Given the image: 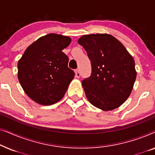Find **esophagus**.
Instances as JSON below:
<instances>
[{"label": "esophagus", "instance_id": "34e87169", "mask_svg": "<svg viewBox=\"0 0 155 155\" xmlns=\"http://www.w3.org/2000/svg\"><path fill=\"white\" fill-rule=\"evenodd\" d=\"M75 77H76V78H80V73L79 70H75Z\"/></svg>", "mask_w": 155, "mask_h": 155}]
</instances>
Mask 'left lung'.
I'll return each instance as SVG.
<instances>
[{"label":"left lung","mask_w":155,"mask_h":155,"mask_svg":"<svg viewBox=\"0 0 155 155\" xmlns=\"http://www.w3.org/2000/svg\"><path fill=\"white\" fill-rule=\"evenodd\" d=\"M78 42L92 65L91 76L82 82L88 101L104 111L119 107L130 95L136 79L133 56L109 34L83 35Z\"/></svg>","instance_id":"8db88e82"}]
</instances>
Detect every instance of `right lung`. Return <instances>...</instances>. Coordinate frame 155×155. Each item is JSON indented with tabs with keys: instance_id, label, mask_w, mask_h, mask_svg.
Returning <instances> with one entry per match:
<instances>
[{
	"instance_id": "right-lung-1",
	"label": "right lung",
	"mask_w": 155,
	"mask_h": 155,
	"mask_svg": "<svg viewBox=\"0 0 155 155\" xmlns=\"http://www.w3.org/2000/svg\"><path fill=\"white\" fill-rule=\"evenodd\" d=\"M71 43V37L48 34L29 45L18 61L19 82L36 103L51 105L64 97L75 75L62 51Z\"/></svg>"
}]
</instances>
